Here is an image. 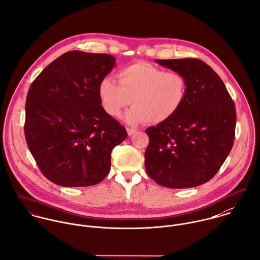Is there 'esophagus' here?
I'll use <instances>...</instances> for the list:
<instances>
[{
	"instance_id": "1",
	"label": "esophagus",
	"mask_w": 260,
	"mask_h": 260,
	"mask_svg": "<svg viewBox=\"0 0 260 260\" xmlns=\"http://www.w3.org/2000/svg\"><path fill=\"white\" fill-rule=\"evenodd\" d=\"M136 131H137L136 129H133V128H127V133H128V135H129V136L133 135Z\"/></svg>"
}]
</instances>
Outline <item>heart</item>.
Instances as JSON below:
<instances>
[{
  "instance_id": "heart-1",
  "label": "heart",
  "mask_w": 260,
  "mask_h": 260,
  "mask_svg": "<svg viewBox=\"0 0 260 260\" xmlns=\"http://www.w3.org/2000/svg\"><path fill=\"white\" fill-rule=\"evenodd\" d=\"M118 83L111 77H104L99 84V96L105 112L120 118L131 103L125 121L138 125L145 121L164 123L173 118L184 105L188 83L179 72L135 63L117 72Z\"/></svg>"
}]
</instances>
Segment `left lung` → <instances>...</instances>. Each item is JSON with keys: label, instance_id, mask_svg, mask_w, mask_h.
Here are the masks:
<instances>
[{"label": "left lung", "instance_id": "obj_1", "mask_svg": "<svg viewBox=\"0 0 260 260\" xmlns=\"http://www.w3.org/2000/svg\"><path fill=\"white\" fill-rule=\"evenodd\" d=\"M155 62L183 74L188 92L173 118L145 130L146 173L168 188L202 185L214 177L233 147L235 104L219 76L201 60Z\"/></svg>", "mask_w": 260, "mask_h": 260}]
</instances>
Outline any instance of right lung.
Returning a JSON list of instances; mask_svg holds the SVG:
<instances>
[{"label":"right lung","mask_w":260,"mask_h":260,"mask_svg":"<svg viewBox=\"0 0 260 260\" xmlns=\"http://www.w3.org/2000/svg\"><path fill=\"white\" fill-rule=\"evenodd\" d=\"M115 61L108 54L71 51L45 68L29 87L26 142L44 176L57 185L102 182L110 172L113 148L128 135L99 96V84Z\"/></svg>","instance_id":"1"}]
</instances>
